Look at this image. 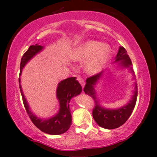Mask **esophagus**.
Masks as SVG:
<instances>
[{
  "label": "esophagus",
  "instance_id": "1",
  "mask_svg": "<svg viewBox=\"0 0 157 157\" xmlns=\"http://www.w3.org/2000/svg\"><path fill=\"white\" fill-rule=\"evenodd\" d=\"M77 80H78L79 82H80V83L81 84V86H82V87H84V86H85V82H84V80H82V78H80V77H77Z\"/></svg>",
  "mask_w": 157,
  "mask_h": 157
}]
</instances>
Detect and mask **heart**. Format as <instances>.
<instances>
[{"label": "heart", "instance_id": "heart-1", "mask_svg": "<svg viewBox=\"0 0 157 157\" xmlns=\"http://www.w3.org/2000/svg\"><path fill=\"white\" fill-rule=\"evenodd\" d=\"M111 49L106 45L96 40H89L77 46L71 57L76 61H86L85 70L90 75H97L109 62Z\"/></svg>", "mask_w": 157, "mask_h": 157}]
</instances>
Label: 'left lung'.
<instances>
[{
	"instance_id": "8db88e82",
	"label": "left lung",
	"mask_w": 157,
	"mask_h": 157,
	"mask_svg": "<svg viewBox=\"0 0 157 157\" xmlns=\"http://www.w3.org/2000/svg\"><path fill=\"white\" fill-rule=\"evenodd\" d=\"M113 63H117V66L121 68H127L130 72L133 74L134 78L132 63L125 48L120 46ZM104 75L105 71H102L96 75L87 78L83 90L85 93L92 97L95 102V106L93 109L92 114L97 123L103 128L114 129L123 125L131 116L136 105L137 98V85L136 82L134 83L133 95L126 105H122L119 109H106L100 105V100L97 99L95 90L97 82L100 79H102V77H104Z\"/></svg>"
}]
</instances>
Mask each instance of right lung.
Returning <instances> with one entry per match:
<instances>
[{
	"label": "right lung",
	"instance_id": "1",
	"mask_svg": "<svg viewBox=\"0 0 157 157\" xmlns=\"http://www.w3.org/2000/svg\"><path fill=\"white\" fill-rule=\"evenodd\" d=\"M44 47L38 44L30 46L29 49L23 55L20 66V77L22 73L23 68L32 57L44 49ZM19 86L22 95L23 102L26 112L37 128L43 132L51 135H59L66 132L71 125V113L69 109V102L71 98L79 95L82 91V86L77 80L76 77H68L60 81L57 85V99L59 101L58 112L49 118H40L32 112L26 99L23 94L22 87L21 85V77H19Z\"/></svg>",
	"mask_w": 157,
	"mask_h": 157
}]
</instances>
